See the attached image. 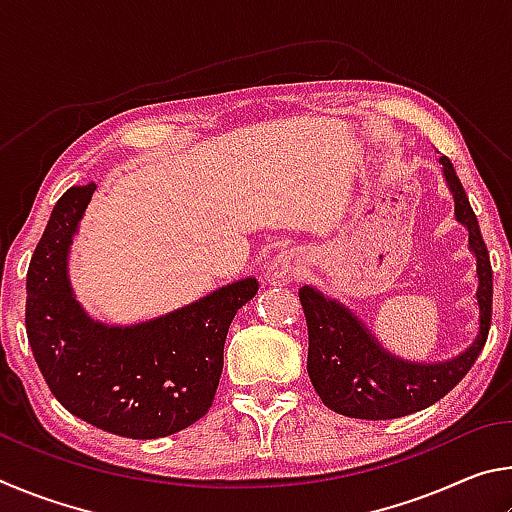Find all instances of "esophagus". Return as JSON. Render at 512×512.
I'll return each mask as SVG.
<instances>
[{"instance_id":"34e87169","label":"esophagus","mask_w":512,"mask_h":512,"mask_svg":"<svg viewBox=\"0 0 512 512\" xmlns=\"http://www.w3.org/2000/svg\"><path fill=\"white\" fill-rule=\"evenodd\" d=\"M298 275H300V255L293 253V250H282V253H277L266 268L268 282L275 284V287L291 284Z\"/></svg>"}]
</instances>
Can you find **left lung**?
<instances>
[{
  "label": "left lung",
  "mask_w": 512,
  "mask_h": 512,
  "mask_svg": "<svg viewBox=\"0 0 512 512\" xmlns=\"http://www.w3.org/2000/svg\"><path fill=\"white\" fill-rule=\"evenodd\" d=\"M445 183L454 198L456 221L465 225L467 248L476 257L479 329L467 348L445 361H411L379 343L350 307L314 287H302L300 302L309 329L307 372L327 409L359 420H393L436 404L474 366L492 318V268L479 221L467 201L454 164L440 155Z\"/></svg>",
  "instance_id": "left-lung-1"
}]
</instances>
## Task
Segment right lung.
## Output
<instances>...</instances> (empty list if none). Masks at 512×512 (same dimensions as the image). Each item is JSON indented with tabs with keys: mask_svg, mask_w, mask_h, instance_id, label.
<instances>
[{
	"mask_svg": "<svg viewBox=\"0 0 512 512\" xmlns=\"http://www.w3.org/2000/svg\"><path fill=\"white\" fill-rule=\"evenodd\" d=\"M94 189L60 196L31 257L29 345L49 391L76 418L124 438L171 436L212 406L225 336L259 282L244 277L135 325L92 318L69 282V250Z\"/></svg>",
	"mask_w": 512,
	"mask_h": 512,
	"instance_id": "1",
	"label": "right lung"
}]
</instances>
